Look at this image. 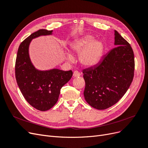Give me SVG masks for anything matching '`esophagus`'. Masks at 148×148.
I'll list each match as a JSON object with an SVG mask.
<instances>
[{
    "instance_id": "esophagus-1",
    "label": "esophagus",
    "mask_w": 148,
    "mask_h": 148,
    "mask_svg": "<svg viewBox=\"0 0 148 148\" xmlns=\"http://www.w3.org/2000/svg\"><path fill=\"white\" fill-rule=\"evenodd\" d=\"M80 76V73L78 71H75L73 74V77H78Z\"/></svg>"
}]
</instances>
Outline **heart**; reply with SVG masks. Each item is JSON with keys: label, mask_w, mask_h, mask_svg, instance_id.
Returning a JSON list of instances; mask_svg holds the SVG:
<instances>
[{"label": "heart", "mask_w": 148, "mask_h": 148, "mask_svg": "<svg viewBox=\"0 0 148 148\" xmlns=\"http://www.w3.org/2000/svg\"><path fill=\"white\" fill-rule=\"evenodd\" d=\"M70 49L75 54H79V60L84 66H91L99 62L103 52V44L98 40H94L91 35L84 36L71 44ZM66 59L70 63L74 62V57L69 53Z\"/></svg>", "instance_id": "obj_1"}]
</instances>
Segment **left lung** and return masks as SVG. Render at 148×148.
Returning <instances> with one entry per match:
<instances>
[{"label":"left lung","instance_id":"obj_1","mask_svg":"<svg viewBox=\"0 0 148 148\" xmlns=\"http://www.w3.org/2000/svg\"><path fill=\"white\" fill-rule=\"evenodd\" d=\"M114 35L117 46L97 65L83 71L84 99L98 110L116 104L127 91L134 77L135 59L130 44L117 31Z\"/></svg>","mask_w":148,"mask_h":148}]
</instances>
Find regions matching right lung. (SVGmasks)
<instances>
[{
    "label": "right lung",
    "mask_w": 148,
    "mask_h": 148,
    "mask_svg": "<svg viewBox=\"0 0 148 148\" xmlns=\"http://www.w3.org/2000/svg\"><path fill=\"white\" fill-rule=\"evenodd\" d=\"M52 33V30L41 29L29 36L20 44L15 62V77L21 92L31 106L41 111L49 110L56 104L61 88L73 75L71 70H39L31 61L29 46L32 39Z\"/></svg>",
    "instance_id": "add662e5"
}]
</instances>
